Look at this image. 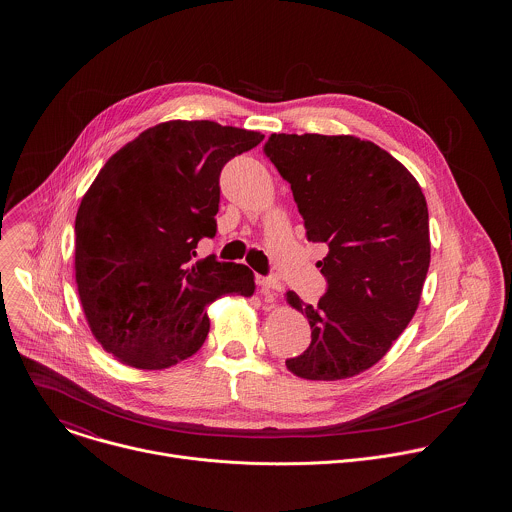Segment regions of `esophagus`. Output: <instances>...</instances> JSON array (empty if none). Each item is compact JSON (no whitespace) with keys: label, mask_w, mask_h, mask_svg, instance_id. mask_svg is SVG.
Listing matches in <instances>:
<instances>
[{"label":"esophagus","mask_w":512,"mask_h":512,"mask_svg":"<svg viewBox=\"0 0 512 512\" xmlns=\"http://www.w3.org/2000/svg\"><path fill=\"white\" fill-rule=\"evenodd\" d=\"M256 284L262 292L270 293L274 290H278V280L274 276H258L256 278Z\"/></svg>","instance_id":"34e87169"}]
</instances>
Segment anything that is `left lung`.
<instances>
[{"label": "left lung", "mask_w": 512, "mask_h": 512, "mask_svg": "<svg viewBox=\"0 0 512 512\" xmlns=\"http://www.w3.org/2000/svg\"><path fill=\"white\" fill-rule=\"evenodd\" d=\"M266 157L292 185L327 290L317 305L288 301L311 345L288 359L307 380H341L376 365L414 317L430 268L426 197L388 151L355 136L272 134Z\"/></svg>", "instance_id": "obj_1"}]
</instances>
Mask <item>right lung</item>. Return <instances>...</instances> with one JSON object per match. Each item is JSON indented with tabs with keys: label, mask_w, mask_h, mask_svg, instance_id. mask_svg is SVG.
<instances>
[{
	"label": "right lung",
	"mask_w": 512,
	"mask_h": 512,
	"mask_svg": "<svg viewBox=\"0 0 512 512\" xmlns=\"http://www.w3.org/2000/svg\"><path fill=\"white\" fill-rule=\"evenodd\" d=\"M264 140L217 122H165L116 151L76 213L74 270L86 321L126 365L159 370L195 355L209 335L205 305L252 295V272L215 254L222 167Z\"/></svg>",
	"instance_id": "add662e5"
}]
</instances>
